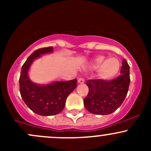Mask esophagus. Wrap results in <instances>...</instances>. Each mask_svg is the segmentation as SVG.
Wrapping results in <instances>:
<instances>
[{"label":"esophagus","instance_id":"obj_1","mask_svg":"<svg viewBox=\"0 0 151 151\" xmlns=\"http://www.w3.org/2000/svg\"><path fill=\"white\" fill-rule=\"evenodd\" d=\"M84 83H85V80L83 78L78 79V83H80V84H83Z\"/></svg>","mask_w":151,"mask_h":151}]
</instances>
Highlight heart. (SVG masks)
I'll return each mask as SVG.
<instances>
[{
  "label": "heart",
  "instance_id": "obj_1",
  "mask_svg": "<svg viewBox=\"0 0 151 151\" xmlns=\"http://www.w3.org/2000/svg\"><path fill=\"white\" fill-rule=\"evenodd\" d=\"M121 62L117 58H106L104 55L96 56L90 63V68L97 69V76L104 81L112 80L117 76L121 69Z\"/></svg>",
  "mask_w": 151,
  "mask_h": 151
}]
</instances>
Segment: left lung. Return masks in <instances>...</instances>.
<instances>
[{
	"instance_id": "left-lung-1",
	"label": "left lung",
	"mask_w": 151,
	"mask_h": 151,
	"mask_svg": "<svg viewBox=\"0 0 151 151\" xmlns=\"http://www.w3.org/2000/svg\"><path fill=\"white\" fill-rule=\"evenodd\" d=\"M121 74L109 81L97 79L86 82L89 88L88 96L84 99L87 110L95 115H109L122 104L130 83L129 66L126 59L123 60Z\"/></svg>"
}]
</instances>
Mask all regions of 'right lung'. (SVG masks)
I'll return each instance as SVG.
<instances>
[{
    "mask_svg": "<svg viewBox=\"0 0 151 151\" xmlns=\"http://www.w3.org/2000/svg\"><path fill=\"white\" fill-rule=\"evenodd\" d=\"M52 52V47L33 52L22 66L19 80V92L24 102L33 112L43 116L60 113L64 108L68 96L77 87V79L66 82H53L48 85L36 84L30 80L28 71L35 59Z\"/></svg>",
    "mask_w": 151,
    "mask_h": 151,
    "instance_id": "right-lung-1",
    "label": "right lung"
}]
</instances>
